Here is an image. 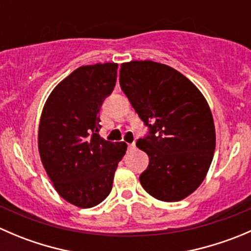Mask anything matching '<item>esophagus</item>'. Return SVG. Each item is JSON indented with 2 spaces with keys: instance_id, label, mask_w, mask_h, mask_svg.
<instances>
[{
  "instance_id": "esophagus-1",
  "label": "esophagus",
  "mask_w": 251,
  "mask_h": 251,
  "mask_svg": "<svg viewBox=\"0 0 251 251\" xmlns=\"http://www.w3.org/2000/svg\"><path fill=\"white\" fill-rule=\"evenodd\" d=\"M128 148H130L131 151H132V149L136 148V144L135 143H130V144H128Z\"/></svg>"
}]
</instances>
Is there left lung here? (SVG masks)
I'll list each match as a JSON object with an SVG mask.
<instances>
[{
  "label": "left lung",
  "instance_id": "left-lung-1",
  "mask_svg": "<svg viewBox=\"0 0 251 251\" xmlns=\"http://www.w3.org/2000/svg\"><path fill=\"white\" fill-rule=\"evenodd\" d=\"M120 86L151 128L136 143L149 156L140 176L142 187L161 201L187 198L204 181L216 144L203 93L176 69L151 60L123 63Z\"/></svg>",
  "mask_w": 251,
  "mask_h": 251
}]
</instances>
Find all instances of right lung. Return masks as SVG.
I'll return each mask as SVG.
<instances>
[{
  "mask_svg": "<svg viewBox=\"0 0 251 251\" xmlns=\"http://www.w3.org/2000/svg\"><path fill=\"white\" fill-rule=\"evenodd\" d=\"M116 63L77 68L60 81L42 109L40 158L57 193L87 209L102 203L113 188L114 174L125 155V142L100 137V110L116 82Z\"/></svg>",
  "mask_w": 251,
  "mask_h": 251,
  "instance_id": "1",
  "label": "right lung"
}]
</instances>
